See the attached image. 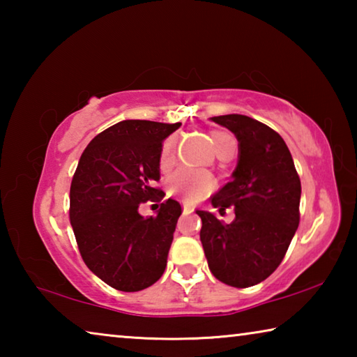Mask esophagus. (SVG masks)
Wrapping results in <instances>:
<instances>
[{
	"label": "esophagus",
	"instance_id": "1",
	"mask_svg": "<svg viewBox=\"0 0 357 357\" xmlns=\"http://www.w3.org/2000/svg\"><path fill=\"white\" fill-rule=\"evenodd\" d=\"M183 209H184V213H193V208L190 206V204H183Z\"/></svg>",
	"mask_w": 357,
	"mask_h": 357
}]
</instances>
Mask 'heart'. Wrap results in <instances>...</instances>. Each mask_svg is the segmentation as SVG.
I'll use <instances>...</instances> for the list:
<instances>
[{
  "mask_svg": "<svg viewBox=\"0 0 357 357\" xmlns=\"http://www.w3.org/2000/svg\"><path fill=\"white\" fill-rule=\"evenodd\" d=\"M211 140L214 143L215 151H219L222 146H225L227 143L234 142V138L231 135L225 134V132H211ZM173 146H174V140L173 138H168L160 151V157H159L160 168H167L172 164ZM167 189H168V193L181 197L184 202L197 203L214 189V179L208 172L190 170V168H179V170L174 172L172 176L168 178Z\"/></svg>",
  "mask_w": 357,
  "mask_h": 357,
  "instance_id": "obj_1",
  "label": "heart"
}]
</instances>
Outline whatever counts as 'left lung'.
I'll use <instances>...</instances> for the list:
<instances>
[{
	"mask_svg": "<svg viewBox=\"0 0 357 357\" xmlns=\"http://www.w3.org/2000/svg\"><path fill=\"white\" fill-rule=\"evenodd\" d=\"M211 119L239 143L233 179L211 198L220 214L233 206L236 217L227 225L213 213L197 211L203 250L217 280L253 287L279 268L298 229L301 179L287 143L269 126L244 114Z\"/></svg>",
	"mask_w": 357,
	"mask_h": 357,
	"instance_id": "1",
	"label": "left lung"
}]
</instances>
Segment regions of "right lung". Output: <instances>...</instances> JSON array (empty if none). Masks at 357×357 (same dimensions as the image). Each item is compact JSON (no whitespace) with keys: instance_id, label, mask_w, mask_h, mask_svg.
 <instances>
[{"instance_id":"add662e5","label":"right lung","mask_w":357,"mask_h":357,"mask_svg":"<svg viewBox=\"0 0 357 357\" xmlns=\"http://www.w3.org/2000/svg\"><path fill=\"white\" fill-rule=\"evenodd\" d=\"M181 123L126 119L94 137L78 160L70 184L69 219L78 250L93 273L119 291H140L167 268L173 233L183 211L176 200L161 203L144 220L142 202H162V142Z\"/></svg>"}]
</instances>
